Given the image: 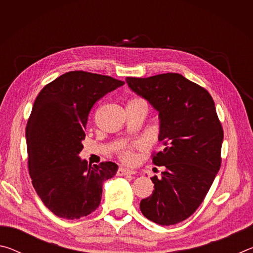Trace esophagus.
<instances>
[{
  "instance_id": "obj_1",
  "label": "esophagus",
  "mask_w": 253,
  "mask_h": 253,
  "mask_svg": "<svg viewBox=\"0 0 253 253\" xmlns=\"http://www.w3.org/2000/svg\"><path fill=\"white\" fill-rule=\"evenodd\" d=\"M136 172L132 169H124V168H119L117 170V175L119 176H124V175H132L135 174Z\"/></svg>"
}]
</instances>
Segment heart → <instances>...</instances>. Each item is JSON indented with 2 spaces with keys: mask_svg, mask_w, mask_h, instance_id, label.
<instances>
[{
  "mask_svg": "<svg viewBox=\"0 0 253 253\" xmlns=\"http://www.w3.org/2000/svg\"><path fill=\"white\" fill-rule=\"evenodd\" d=\"M129 104H145L147 105V102L145 101L143 98L139 97H134L130 100ZM145 147L144 143L137 142L128 145H123V146L118 149V156L123 162L128 163V164H131L136 161V151L137 149H143Z\"/></svg>",
  "mask_w": 253,
  "mask_h": 253,
  "instance_id": "heart-1",
  "label": "heart"
}]
</instances>
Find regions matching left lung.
Masks as SVG:
<instances>
[{
  "label": "left lung",
  "mask_w": 253,
  "mask_h": 253,
  "mask_svg": "<svg viewBox=\"0 0 253 253\" xmlns=\"http://www.w3.org/2000/svg\"><path fill=\"white\" fill-rule=\"evenodd\" d=\"M126 81L160 113L164 145L152 155L164 172L151 177L153 193L140 201V211L157 224L179 223L198 210L221 168L223 128L215 105L207 89L179 74Z\"/></svg>",
  "instance_id": "1"
}]
</instances>
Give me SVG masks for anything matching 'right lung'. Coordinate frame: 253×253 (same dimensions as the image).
I'll return each mask as SVG.
<instances>
[{
    "instance_id": "1",
    "label": "right lung",
    "mask_w": 253,
    "mask_h": 253,
    "mask_svg": "<svg viewBox=\"0 0 253 253\" xmlns=\"http://www.w3.org/2000/svg\"><path fill=\"white\" fill-rule=\"evenodd\" d=\"M124 81L87 71H69L39 92L25 128L33 187L51 212L77 220L99 207L102 183L117 172L113 162L89 165L83 151L93 105Z\"/></svg>"
}]
</instances>
